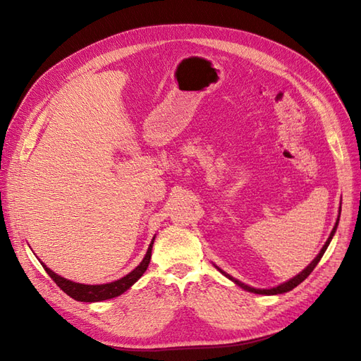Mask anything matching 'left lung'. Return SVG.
<instances>
[{"mask_svg": "<svg viewBox=\"0 0 361 361\" xmlns=\"http://www.w3.org/2000/svg\"><path fill=\"white\" fill-rule=\"evenodd\" d=\"M340 220V219H338ZM338 220H336V224H335V226H334V229H332V233H331V235H329V239H327V242L324 243V247H323V250L319 251V255L312 260V264L305 268V270H302L301 273L299 274H296L293 279H290V281H287V282H283V283H281V286H278V287H273V288H252V287H250V286H245L243 282H240V281H237V279H234V278H231V276L229 274H226L225 271H221L220 268L219 270L224 273L226 278H229L231 281H234L237 286H240L242 288H245V290H248V291H251V293H257V295H279V293H286V291H290V290H293L296 286H299V283H301L305 278H307V276L313 271V268H315L317 265H318V262L321 260V257H323V255H324V251L327 250V247H329V243H331V240H332V237H334V234H335V231H336V226H338Z\"/></svg>", "mask_w": 361, "mask_h": 361, "instance_id": "8db88e82", "label": "left lung"}]
</instances>
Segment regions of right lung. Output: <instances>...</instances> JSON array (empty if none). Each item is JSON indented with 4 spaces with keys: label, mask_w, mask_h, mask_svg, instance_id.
Here are the masks:
<instances>
[{
    "label": "right lung",
    "mask_w": 361,
    "mask_h": 361,
    "mask_svg": "<svg viewBox=\"0 0 361 361\" xmlns=\"http://www.w3.org/2000/svg\"><path fill=\"white\" fill-rule=\"evenodd\" d=\"M155 240V237H153ZM153 240L150 242V247L145 252V256L142 259V262L137 265L133 271H130L124 278H121L114 282L110 283H101V286H85V283H79V282H73L68 281L62 276H59L54 273L52 270H49L48 267L44 264L43 268L51 276V279L57 283V286L62 288L68 296L74 298L75 301H82V302H97V301H105V299H111L116 298L119 295L124 293L126 290H128L133 283L141 278L144 274V271L147 270V267L150 264V257H152V247H153Z\"/></svg>",
    "instance_id": "1"
}]
</instances>
